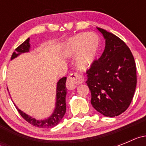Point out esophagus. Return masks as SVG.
<instances>
[{"label":"esophagus","mask_w":146,"mask_h":146,"mask_svg":"<svg viewBox=\"0 0 146 146\" xmlns=\"http://www.w3.org/2000/svg\"><path fill=\"white\" fill-rule=\"evenodd\" d=\"M83 78L77 73H73L69 75L66 82V87L69 90H74L77 87V85L80 84L83 82Z\"/></svg>","instance_id":"1"}]
</instances>
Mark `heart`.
I'll return each instance as SVG.
<instances>
[{
	"label": "heart",
	"instance_id": "b5f03b06",
	"mask_svg": "<svg viewBox=\"0 0 146 146\" xmlns=\"http://www.w3.org/2000/svg\"><path fill=\"white\" fill-rule=\"evenodd\" d=\"M100 52V42L95 35L79 33L66 42L63 55L66 58L77 59V66L80 71L89 69L96 61Z\"/></svg>",
	"mask_w": 146,
	"mask_h": 146
}]
</instances>
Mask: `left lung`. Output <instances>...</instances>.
Instances as JSON below:
<instances>
[{
	"mask_svg": "<svg viewBox=\"0 0 146 146\" xmlns=\"http://www.w3.org/2000/svg\"><path fill=\"white\" fill-rule=\"evenodd\" d=\"M96 28L105 39V48L100 58L86 72L91 103L104 116H118L129 108L133 99L137 86L135 59L121 38Z\"/></svg>",
	"mask_w": 146,
	"mask_h": 146,
	"instance_id": "1",
	"label": "left lung"
}]
</instances>
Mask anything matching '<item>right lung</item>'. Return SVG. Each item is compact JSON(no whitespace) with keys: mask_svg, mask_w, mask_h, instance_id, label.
<instances>
[{"mask_svg":"<svg viewBox=\"0 0 146 146\" xmlns=\"http://www.w3.org/2000/svg\"><path fill=\"white\" fill-rule=\"evenodd\" d=\"M30 49H31V44H30V38H28L15 50L16 52H13L11 60L16 58L21 54L29 52ZM66 77H63L59 80L58 82H57L55 109L50 117L43 120L36 119L35 118L30 116L28 114L22 111L15 104L19 113L28 123L39 128H52L54 126H57L60 122L63 117L64 116L66 110V96L67 90L66 88Z\"/></svg>","mask_w":146,"mask_h":146,"instance_id":"obj_1","label":"right lung"}]
</instances>
